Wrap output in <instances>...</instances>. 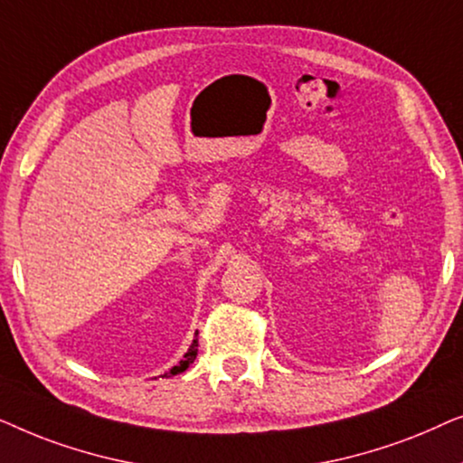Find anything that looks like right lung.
Listing matches in <instances>:
<instances>
[{
	"instance_id": "add662e5",
	"label": "right lung",
	"mask_w": 463,
	"mask_h": 463,
	"mask_svg": "<svg viewBox=\"0 0 463 463\" xmlns=\"http://www.w3.org/2000/svg\"><path fill=\"white\" fill-rule=\"evenodd\" d=\"M195 356H198V333H195V339H194V344H192V345H189V350H187V354H185V356H183V360H181V363H179V364H176V366H173V369H170L168 373H164V375H162V377H166V375H179V373H183V371H185V369H187V366L194 363V360H195Z\"/></svg>"
}]
</instances>
